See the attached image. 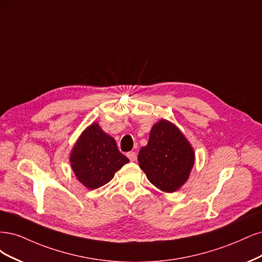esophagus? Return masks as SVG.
Instances as JSON below:
<instances>
[{
	"label": "esophagus",
	"mask_w": 262,
	"mask_h": 262,
	"mask_svg": "<svg viewBox=\"0 0 262 262\" xmlns=\"http://www.w3.org/2000/svg\"><path fill=\"white\" fill-rule=\"evenodd\" d=\"M127 157H128V159L130 160L132 162L136 161V159H137V155H136V152H134V151H130V152H128Z\"/></svg>",
	"instance_id": "34e87169"
}]
</instances>
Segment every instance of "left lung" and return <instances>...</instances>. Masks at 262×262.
<instances>
[{"label":"left lung","instance_id":"obj_1","mask_svg":"<svg viewBox=\"0 0 262 262\" xmlns=\"http://www.w3.org/2000/svg\"><path fill=\"white\" fill-rule=\"evenodd\" d=\"M138 163L158 189L174 192L188 181L195 151L175 124L161 119L151 128L147 146L140 148Z\"/></svg>","mask_w":262,"mask_h":262}]
</instances>
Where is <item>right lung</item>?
Here are the masks:
<instances>
[{
    "instance_id": "obj_1",
    "label": "right lung",
    "mask_w": 262,
    "mask_h": 262,
    "mask_svg": "<svg viewBox=\"0 0 262 262\" xmlns=\"http://www.w3.org/2000/svg\"><path fill=\"white\" fill-rule=\"evenodd\" d=\"M70 162L76 179L86 188L97 189L111 181L129 160L117 149L115 139L95 122L76 140Z\"/></svg>"
}]
</instances>
